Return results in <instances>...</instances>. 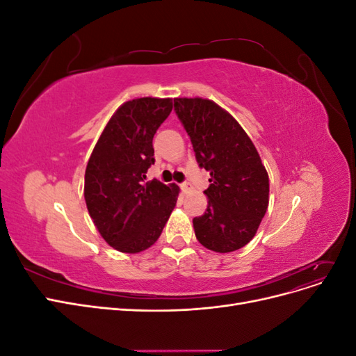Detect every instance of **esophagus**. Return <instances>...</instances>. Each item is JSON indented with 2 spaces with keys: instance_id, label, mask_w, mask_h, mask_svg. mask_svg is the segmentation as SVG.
I'll list each match as a JSON object with an SVG mask.
<instances>
[{
  "instance_id": "esophagus-1",
  "label": "esophagus",
  "mask_w": 356,
  "mask_h": 356,
  "mask_svg": "<svg viewBox=\"0 0 356 356\" xmlns=\"http://www.w3.org/2000/svg\"><path fill=\"white\" fill-rule=\"evenodd\" d=\"M179 187H181V191L184 193V195H187V193H190V191L193 190V187H191L190 182H184V184H181Z\"/></svg>"
}]
</instances>
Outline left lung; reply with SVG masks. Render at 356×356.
I'll list each match as a JSON object with an SVG mask.
<instances>
[{
	"label": "left lung",
	"instance_id": "1",
	"mask_svg": "<svg viewBox=\"0 0 356 356\" xmlns=\"http://www.w3.org/2000/svg\"><path fill=\"white\" fill-rule=\"evenodd\" d=\"M197 163L209 172L208 208L193 218L197 241L215 252L241 250L255 236L268 207V174L251 138L218 104L175 98Z\"/></svg>",
	"mask_w": 356,
	"mask_h": 356
}]
</instances>
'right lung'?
I'll return each instance as SVG.
<instances>
[{"instance_id": "1", "label": "right lung", "mask_w": 356, "mask_h": 356, "mask_svg": "<svg viewBox=\"0 0 356 356\" xmlns=\"http://www.w3.org/2000/svg\"><path fill=\"white\" fill-rule=\"evenodd\" d=\"M172 111L170 98H136L117 108L96 143L84 174V200L104 241L124 254L156 243L179 188L145 181L154 163L153 138Z\"/></svg>"}]
</instances>
